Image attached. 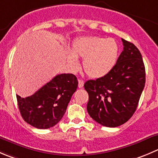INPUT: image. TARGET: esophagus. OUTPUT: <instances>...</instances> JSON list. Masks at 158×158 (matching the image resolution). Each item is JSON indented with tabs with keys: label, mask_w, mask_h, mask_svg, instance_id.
<instances>
[{
	"label": "esophagus",
	"mask_w": 158,
	"mask_h": 158,
	"mask_svg": "<svg viewBox=\"0 0 158 158\" xmlns=\"http://www.w3.org/2000/svg\"><path fill=\"white\" fill-rule=\"evenodd\" d=\"M78 82H79V84H78V86H79V88H82L84 85L83 81L81 80V79H79V80H78Z\"/></svg>",
	"instance_id": "34e87169"
}]
</instances>
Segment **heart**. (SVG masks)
<instances>
[{
	"instance_id": "1",
	"label": "heart",
	"mask_w": 158,
	"mask_h": 158,
	"mask_svg": "<svg viewBox=\"0 0 158 158\" xmlns=\"http://www.w3.org/2000/svg\"><path fill=\"white\" fill-rule=\"evenodd\" d=\"M68 62L73 68L78 66L76 58L83 59L82 68L85 74L93 79L103 77L115 65L119 47L113 38L97 36L82 37L73 42Z\"/></svg>"
}]
</instances>
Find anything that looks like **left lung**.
Returning a JSON list of instances; mask_svg holds the SVG:
<instances>
[{
	"label": "left lung",
	"mask_w": 158,
	"mask_h": 158,
	"mask_svg": "<svg viewBox=\"0 0 158 158\" xmlns=\"http://www.w3.org/2000/svg\"><path fill=\"white\" fill-rule=\"evenodd\" d=\"M123 51L116 65L103 77L88 80L87 111L96 122L116 127L131 119L145 85V67L138 48L122 38Z\"/></svg>",
	"instance_id": "8db88e82"
}]
</instances>
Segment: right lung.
<instances>
[{
    "mask_svg": "<svg viewBox=\"0 0 158 158\" xmlns=\"http://www.w3.org/2000/svg\"><path fill=\"white\" fill-rule=\"evenodd\" d=\"M78 80L73 74H60L26 98L17 95L18 108L25 122L38 129L57 124L65 114Z\"/></svg>",
    "mask_w": 158,
    "mask_h": 158,
    "instance_id": "add662e5",
    "label": "right lung"
}]
</instances>
